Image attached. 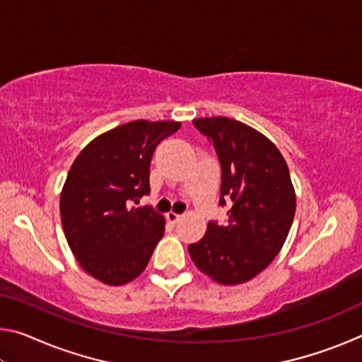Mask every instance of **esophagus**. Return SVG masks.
<instances>
[{"mask_svg": "<svg viewBox=\"0 0 362 362\" xmlns=\"http://www.w3.org/2000/svg\"><path fill=\"white\" fill-rule=\"evenodd\" d=\"M166 218H168V222L169 223H173V225H175L177 222H179V220L182 218V216L180 214H175V212H168V216H166Z\"/></svg>", "mask_w": 362, "mask_h": 362, "instance_id": "obj_1", "label": "esophagus"}]
</instances>
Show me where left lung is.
Returning <instances> with one entry per match:
<instances>
[{"mask_svg":"<svg viewBox=\"0 0 362 362\" xmlns=\"http://www.w3.org/2000/svg\"><path fill=\"white\" fill-rule=\"evenodd\" d=\"M193 124L216 148L218 204L230 209L225 225L209 222L206 235L189 244V257L218 284L246 283L273 262L289 235L296 216L289 168L272 140L241 121L216 116Z\"/></svg>","mask_w":362,"mask_h":362,"instance_id":"left-lung-1","label":"left lung"}]
</instances>
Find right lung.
I'll use <instances>...</instances> for the list:
<instances>
[{
  "mask_svg": "<svg viewBox=\"0 0 362 362\" xmlns=\"http://www.w3.org/2000/svg\"><path fill=\"white\" fill-rule=\"evenodd\" d=\"M177 121L137 119L84 146L60 194L66 243L79 265L108 286L136 279L164 235V217L134 207L150 193L153 151L180 129Z\"/></svg>",
  "mask_w": 362,
  "mask_h": 362,
  "instance_id": "add662e5",
  "label": "right lung"
}]
</instances>
